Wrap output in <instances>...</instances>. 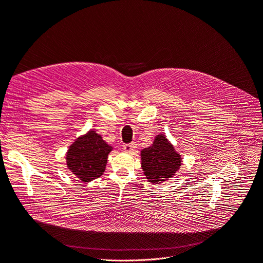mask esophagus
<instances>
[{"label": "esophagus", "instance_id": "esophagus-1", "mask_svg": "<svg viewBox=\"0 0 263 263\" xmlns=\"http://www.w3.org/2000/svg\"><path fill=\"white\" fill-rule=\"evenodd\" d=\"M122 148H123V151H124L125 153H129V154H131L132 152H134V149L136 148V144H135V143L125 144V145H123V146H122Z\"/></svg>", "mask_w": 263, "mask_h": 263}]
</instances>
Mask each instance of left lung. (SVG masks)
Instances as JSON below:
<instances>
[{
  "instance_id": "left-lung-1",
  "label": "left lung",
  "mask_w": 263,
  "mask_h": 263,
  "mask_svg": "<svg viewBox=\"0 0 263 263\" xmlns=\"http://www.w3.org/2000/svg\"><path fill=\"white\" fill-rule=\"evenodd\" d=\"M182 158L163 133L155 136L153 144L141 151V166L146 179L161 184L180 168Z\"/></svg>"
}]
</instances>
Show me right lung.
Instances as JSON below:
<instances>
[{"mask_svg":"<svg viewBox=\"0 0 263 263\" xmlns=\"http://www.w3.org/2000/svg\"><path fill=\"white\" fill-rule=\"evenodd\" d=\"M114 149L93 129L78 136L65 154L67 168L81 181L90 182L104 173L107 158Z\"/></svg>","mask_w":263,"mask_h":263,"instance_id":"obj_1","label":"right lung"}]
</instances>
